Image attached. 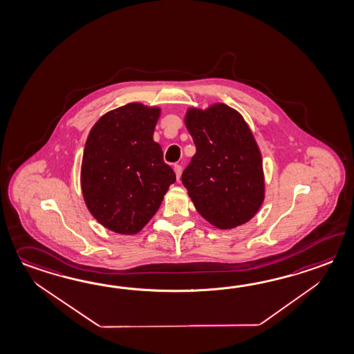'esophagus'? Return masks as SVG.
Returning a JSON list of instances; mask_svg holds the SVG:
<instances>
[{
    "mask_svg": "<svg viewBox=\"0 0 354 354\" xmlns=\"http://www.w3.org/2000/svg\"><path fill=\"white\" fill-rule=\"evenodd\" d=\"M174 171L176 174V179L180 180L181 171H183V167L180 165H174Z\"/></svg>",
    "mask_w": 354,
    "mask_h": 354,
    "instance_id": "esophagus-1",
    "label": "esophagus"
}]
</instances>
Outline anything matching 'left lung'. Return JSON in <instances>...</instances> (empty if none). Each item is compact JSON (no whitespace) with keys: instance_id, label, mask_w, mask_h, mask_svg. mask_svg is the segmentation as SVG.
Listing matches in <instances>:
<instances>
[{"instance_id":"8db88e82","label":"left lung","mask_w":354,"mask_h":354,"mask_svg":"<svg viewBox=\"0 0 354 354\" xmlns=\"http://www.w3.org/2000/svg\"><path fill=\"white\" fill-rule=\"evenodd\" d=\"M185 124L196 155L181 175L196 211L227 230L252 220L264 201L259 147L244 118L226 104L192 108Z\"/></svg>"}]
</instances>
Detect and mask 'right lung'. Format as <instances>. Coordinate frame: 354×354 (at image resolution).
Instances as JSON below:
<instances>
[{"instance_id":"1","label":"right lung","mask_w":354,"mask_h":354,"mask_svg":"<svg viewBox=\"0 0 354 354\" xmlns=\"http://www.w3.org/2000/svg\"><path fill=\"white\" fill-rule=\"evenodd\" d=\"M158 117V108L129 102L102 115L87 137L82 194L90 213L114 232H140L176 179L153 141Z\"/></svg>"}]
</instances>
